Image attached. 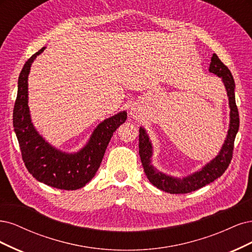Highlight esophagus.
<instances>
[{
    "mask_svg": "<svg viewBox=\"0 0 252 252\" xmlns=\"http://www.w3.org/2000/svg\"><path fill=\"white\" fill-rule=\"evenodd\" d=\"M129 114H131V116L133 118H136V119H138V118L140 117V112H139V110L137 109V107H132L131 108V112H129Z\"/></svg>",
    "mask_w": 252,
    "mask_h": 252,
    "instance_id": "esophagus-1",
    "label": "esophagus"
}]
</instances>
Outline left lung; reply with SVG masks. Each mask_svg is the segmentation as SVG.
<instances>
[{"mask_svg": "<svg viewBox=\"0 0 252 252\" xmlns=\"http://www.w3.org/2000/svg\"><path fill=\"white\" fill-rule=\"evenodd\" d=\"M209 72L214 73L217 76L222 78L225 86L227 96H228V103L230 109V121L229 128L222 148L218 155L210 160L201 169L197 170L189 176L183 178H178L166 175L160 172L152 163L153 157V145L150 137L145 131V128L140 126L139 128V155L141 158V163L150 182L156 186L157 189L169 193H188L197 190L203 186L214 182L219 177H221L228 167L233 151V143L235 136L239 131L240 118L237 104H235L234 89L235 84L231 72L218 58L217 54H213L212 63L209 64Z\"/></svg>", "mask_w": 252, "mask_h": 252, "instance_id": "1", "label": "left lung"}]
</instances>
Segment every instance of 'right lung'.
Segmentation results:
<instances>
[{
  "label": "right lung",
  "instance_id": "add662e5",
  "mask_svg": "<svg viewBox=\"0 0 252 252\" xmlns=\"http://www.w3.org/2000/svg\"><path fill=\"white\" fill-rule=\"evenodd\" d=\"M44 50L45 47L32 55L20 73L18 96L13 109V127L28 172L46 185L74 190L84 188L95 176L113 133L126 120V112H119L101 121L87 144L76 153H66L52 147L35 129L28 107L30 68L36 56Z\"/></svg>",
  "mask_w": 252,
  "mask_h": 252
}]
</instances>
